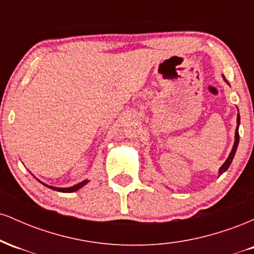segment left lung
<instances>
[{
	"label": "left lung",
	"mask_w": 254,
	"mask_h": 254,
	"mask_svg": "<svg viewBox=\"0 0 254 254\" xmlns=\"http://www.w3.org/2000/svg\"><path fill=\"white\" fill-rule=\"evenodd\" d=\"M224 80H226V77H224ZM239 124H240V116H239V113H238V127H237V130H235V142H234V145H233L232 151H230L228 159L226 160V162H224V164L222 165V167L220 168V176L223 173V172H226L227 170H228V167L233 161V157H234V155H235V151H237V148H238V144H239Z\"/></svg>",
	"instance_id": "1"
}]
</instances>
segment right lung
<instances>
[{
  "instance_id": "right-lung-1",
  "label": "right lung",
  "mask_w": 254,
  "mask_h": 254,
  "mask_svg": "<svg viewBox=\"0 0 254 254\" xmlns=\"http://www.w3.org/2000/svg\"><path fill=\"white\" fill-rule=\"evenodd\" d=\"M87 183H88V180H84V182L80 183V184H77V185H75V186H71V188H66V189H58V188H52V186H48V188H50V189H52V190H55V191L65 192V193H69V192H74V191H77L78 189H81V188H82V186L86 185ZM45 186H46V185H45Z\"/></svg>"
}]
</instances>
